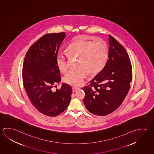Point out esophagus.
Listing matches in <instances>:
<instances>
[{
    "instance_id": "esophagus-1",
    "label": "esophagus",
    "mask_w": 154,
    "mask_h": 154,
    "mask_svg": "<svg viewBox=\"0 0 154 154\" xmlns=\"http://www.w3.org/2000/svg\"><path fill=\"white\" fill-rule=\"evenodd\" d=\"M79 89V88L78 87H73V88H72L73 92H75V91H78Z\"/></svg>"
}]
</instances>
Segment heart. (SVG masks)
<instances>
[{
    "mask_svg": "<svg viewBox=\"0 0 154 154\" xmlns=\"http://www.w3.org/2000/svg\"><path fill=\"white\" fill-rule=\"evenodd\" d=\"M67 56L70 58L78 57L76 66L64 78L65 83L72 86H80L83 83L87 72L91 75L99 73L105 67L109 57L107 45L102 40L96 42L86 40L79 36L74 38L66 48ZM56 64L62 73L69 69L68 57L61 53L57 54Z\"/></svg>",
    "mask_w": 154,
    "mask_h": 154,
    "instance_id": "b5f03b06",
    "label": "heart"
}]
</instances>
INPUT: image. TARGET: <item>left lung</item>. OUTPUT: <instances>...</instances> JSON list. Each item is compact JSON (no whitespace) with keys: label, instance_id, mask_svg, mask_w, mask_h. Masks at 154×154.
<instances>
[{"label":"left lung","instance_id":"obj_1","mask_svg":"<svg viewBox=\"0 0 154 154\" xmlns=\"http://www.w3.org/2000/svg\"><path fill=\"white\" fill-rule=\"evenodd\" d=\"M109 36L106 63L88 86L82 87L85 106L91 113L100 116L109 115L120 106L132 78L131 63L125 48L112 36Z\"/></svg>","mask_w":154,"mask_h":154}]
</instances>
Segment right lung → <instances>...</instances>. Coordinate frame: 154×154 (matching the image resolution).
<instances>
[{
  "label": "right lung",
  "instance_id": "obj_1",
  "mask_svg": "<svg viewBox=\"0 0 154 154\" xmlns=\"http://www.w3.org/2000/svg\"><path fill=\"white\" fill-rule=\"evenodd\" d=\"M65 36L64 32H60L41 37L29 49L23 65V83L30 102L49 117L64 112L71 100L72 88L68 84L52 90L61 81L56 57Z\"/></svg>",
  "mask_w": 154,
  "mask_h": 154
}]
</instances>
